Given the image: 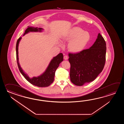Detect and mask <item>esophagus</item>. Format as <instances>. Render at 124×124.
Listing matches in <instances>:
<instances>
[{
    "mask_svg": "<svg viewBox=\"0 0 124 124\" xmlns=\"http://www.w3.org/2000/svg\"><path fill=\"white\" fill-rule=\"evenodd\" d=\"M68 57L67 56L65 55L64 56V59L65 60H67V59H68Z\"/></svg>",
    "mask_w": 124,
    "mask_h": 124,
    "instance_id": "obj_1",
    "label": "esophagus"
}]
</instances>
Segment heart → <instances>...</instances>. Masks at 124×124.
Instances as JSON below:
<instances>
[{
    "mask_svg": "<svg viewBox=\"0 0 124 124\" xmlns=\"http://www.w3.org/2000/svg\"><path fill=\"white\" fill-rule=\"evenodd\" d=\"M90 35L79 27L72 28L63 37L64 41H70L68 44L69 50L72 53H79L83 50L89 42Z\"/></svg>",
    "mask_w": 124,
    "mask_h": 124,
    "instance_id": "heart-1",
    "label": "heart"
}]
</instances>
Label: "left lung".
I'll return each instance as SVG.
<instances>
[{
  "instance_id": "1",
  "label": "left lung",
  "mask_w": 124,
  "mask_h": 124,
  "mask_svg": "<svg viewBox=\"0 0 124 124\" xmlns=\"http://www.w3.org/2000/svg\"><path fill=\"white\" fill-rule=\"evenodd\" d=\"M106 45L100 33L90 48L76 54H69L71 82L78 86L94 80L103 70L105 62Z\"/></svg>"
}]
</instances>
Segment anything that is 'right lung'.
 <instances>
[{"instance_id": "right-lung-1", "label": "right lung", "mask_w": 124, "mask_h": 124, "mask_svg": "<svg viewBox=\"0 0 124 124\" xmlns=\"http://www.w3.org/2000/svg\"><path fill=\"white\" fill-rule=\"evenodd\" d=\"M42 30H43V29L42 28L28 26V27L26 30L23 35L30 32H42ZM22 37H20L18 39L16 46V59L19 71L25 79L31 84L39 87H47L49 86L52 83H53L56 70L59 66V64L63 61V54L62 53H60L58 55L54 57L50 61L47 68L42 74L40 75L39 76L37 77H34L32 78H30L22 70L19 63L18 47L19 43Z\"/></svg>"}]
</instances>
